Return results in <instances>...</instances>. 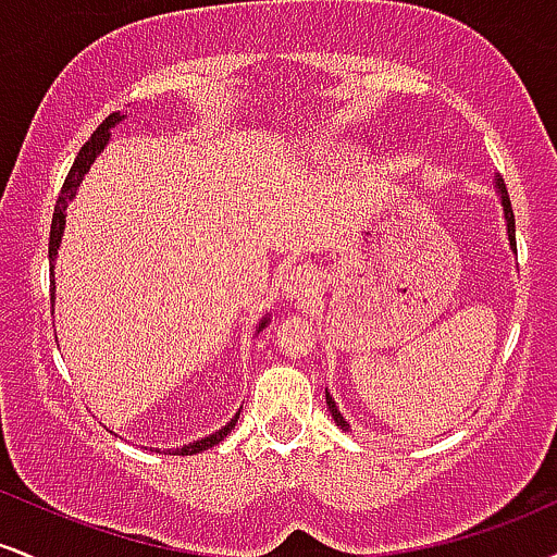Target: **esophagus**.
<instances>
[{"mask_svg": "<svg viewBox=\"0 0 557 557\" xmlns=\"http://www.w3.org/2000/svg\"><path fill=\"white\" fill-rule=\"evenodd\" d=\"M317 283L319 280H317L314 270H296L290 274V280H287V296L296 298V300L314 296Z\"/></svg>", "mask_w": 557, "mask_h": 557, "instance_id": "obj_1", "label": "esophagus"}]
</instances>
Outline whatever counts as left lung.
<instances>
[{
  "label": "left lung",
  "mask_w": 557,
  "mask_h": 557,
  "mask_svg": "<svg viewBox=\"0 0 557 557\" xmlns=\"http://www.w3.org/2000/svg\"><path fill=\"white\" fill-rule=\"evenodd\" d=\"M497 185H500V194H503V209H505V220H508V238H510V246H516V220H513V209H510L508 190H505L503 181H497ZM327 406H330L332 419L337 421V426H348V424H345V419L341 417V411H337V408H335V400H332L330 395H327Z\"/></svg>",
  "instance_id": "obj_1"
}]
</instances>
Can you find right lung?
<instances>
[{"mask_svg":"<svg viewBox=\"0 0 557 557\" xmlns=\"http://www.w3.org/2000/svg\"><path fill=\"white\" fill-rule=\"evenodd\" d=\"M123 117H125V114L112 112L110 117L104 120V123L96 127L94 136L88 138L86 144L81 146L78 157H75L73 168H70L65 183H62L60 196H57V203H54L52 233H49V261H54V257H57V246H60V240H62V230H65V209H67V201L75 196V190H78L83 175H86L88 168H91V162L96 159V154H99V151L107 146V140H110V127H114V123H120V120H123ZM49 272H54V267H49ZM52 293H54V277H52ZM264 324H267V319H264V322H261V327H264ZM235 421H238V417L230 421L225 430L209 434V437L198 440V443H194V445H185V447H181V450H175V453H181V456H194V453L209 450V447H214L216 443H220L222 437H227V432L233 430Z\"/></svg>","mask_w":557,"mask_h":557,"instance_id":"add662e5","label":"right lung"}]
</instances>
